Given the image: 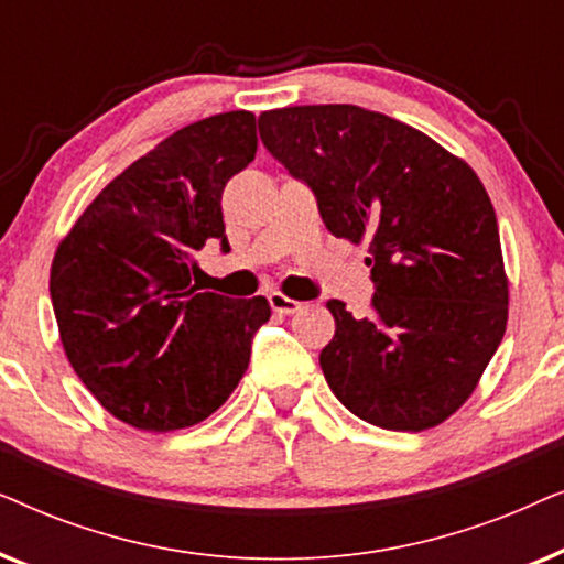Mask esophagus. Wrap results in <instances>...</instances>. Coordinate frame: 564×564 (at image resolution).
<instances>
[{
    "label": "esophagus",
    "mask_w": 564,
    "mask_h": 564,
    "mask_svg": "<svg viewBox=\"0 0 564 564\" xmlns=\"http://www.w3.org/2000/svg\"><path fill=\"white\" fill-rule=\"evenodd\" d=\"M269 305H272L274 313H282V315H292V313H297L300 307H303V303H297V300L282 295V292H272V295H269Z\"/></svg>",
    "instance_id": "esophagus-1"
}]
</instances>
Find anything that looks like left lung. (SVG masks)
Masks as SVG:
<instances>
[{
  "label": "left lung",
  "mask_w": 564,
  "mask_h": 564,
  "mask_svg": "<svg viewBox=\"0 0 564 564\" xmlns=\"http://www.w3.org/2000/svg\"><path fill=\"white\" fill-rule=\"evenodd\" d=\"M259 135L336 238L369 241L367 318L326 307L328 388L361 421L426 431L457 413L503 341L508 276L482 182L434 138L357 105L259 115Z\"/></svg>",
  "instance_id": "obj_1"
}]
</instances>
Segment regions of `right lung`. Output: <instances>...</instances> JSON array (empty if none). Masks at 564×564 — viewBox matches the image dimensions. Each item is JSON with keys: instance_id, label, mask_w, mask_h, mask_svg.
<instances>
[{"instance_id": "add662e5", "label": "right lung", "mask_w": 564, "mask_h": 564, "mask_svg": "<svg viewBox=\"0 0 564 564\" xmlns=\"http://www.w3.org/2000/svg\"><path fill=\"white\" fill-rule=\"evenodd\" d=\"M257 118L236 110L176 130L99 192L58 243L51 300L74 372L141 431L195 426L230 398L267 297L192 284L207 241L230 251L220 197L253 161Z\"/></svg>"}]
</instances>
